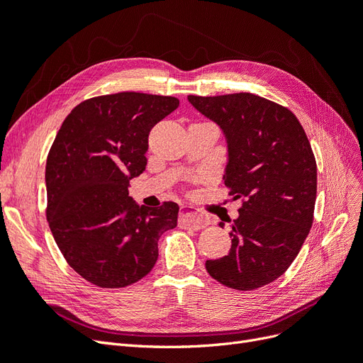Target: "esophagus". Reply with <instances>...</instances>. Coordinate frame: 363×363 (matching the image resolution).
Wrapping results in <instances>:
<instances>
[{
	"instance_id": "1",
	"label": "esophagus",
	"mask_w": 363,
	"mask_h": 363,
	"mask_svg": "<svg viewBox=\"0 0 363 363\" xmlns=\"http://www.w3.org/2000/svg\"><path fill=\"white\" fill-rule=\"evenodd\" d=\"M208 224H211V219H208V216L203 215L199 211H194V208L189 206L182 207V212L179 216L180 227H191L195 230H200V228L207 227Z\"/></svg>"
}]
</instances>
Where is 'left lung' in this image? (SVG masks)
<instances>
[{"mask_svg":"<svg viewBox=\"0 0 363 363\" xmlns=\"http://www.w3.org/2000/svg\"><path fill=\"white\" fill-rule=\"evenodd\" d=\"M188 100L223 130L228 151L224 183L233 200L242 201L239 216L228 219L230 252L207 260L206 269L232 289L265 286L291 267L311 232L316 200L311 142L289 108L259 95Z\"/></svg>","mask_w":363,"mask_h":363,"instance_id":"1","label":"left lung"}]
</instances>
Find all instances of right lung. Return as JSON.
Segmentation results:
<instances>
[{"mask_svg": "<svg viewBox=\"0 0 363 363\" xmlns=\"http://www.w3.org/2000/svg\"><path fill=\"white\" fill-rule=\"evenodd\" d=\"M174 96L119 92L91 98L65 118L45 168L47 219L69 267L95 286L133 284L156 265L177 203L139 206L130 180L145 171L148 135L179 107Z\"/></svg>", "mask_w": 363, "mask_h": 363, "instance_id": "right-lung-1", "label": "right lung"}]
</instances>
